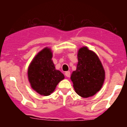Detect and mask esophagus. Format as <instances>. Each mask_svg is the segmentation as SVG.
<instances>
[{"label": "esophagus", "mask_w": 127, "mask_h": 127, "mask_svg": "<svg viewBox=\"0 0 127 127\" xmlns=\"http://www.w3.org/2000/svg\"><path fill=\"white\" fill-rule=\"evenodd\" d=\"M70 75H71V74H70L69 71H66V72H65V75H66L67 77H69Z\"/></svg>", "instance_id": "esophagus-1"}]
</instances>
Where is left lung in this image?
I'll return each mask as SVG.
<instances>
[{"label":"left lung","mask_w":127,"mask_h":127,"mask_svg":"<svg viewBox=\"0 0 127 127\" xmlns=\"http://www.w3.org/2000/svg\"><path fill=\"white\" fill-rule=\"evenodd\" d=\"M77 68L71 75L73 87L82 98L93 96L103 87L105 71L98 55L87 47H82L77 52Z\"/></svg>","instance_id":"8db88e82"}]
</instances>
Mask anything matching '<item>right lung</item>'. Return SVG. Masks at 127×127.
<instances>
[{"label": "right lung", "mask_w": 127, "mask_h": 127, "mask_svg": "<svg viewBox=\"0 0 127 127\" xmlns=\"http://www.w3.org/2000/svg\"><path fill=\"white\" fill-rule=\"evenodd\" d=\"M52 56L51 48L45 47L34 56L28 67V77L31 87L42 96L50 95L58 83L64 79V74L56 69Z\"/></svg>", "instance_id": "1"}]
</instances>
